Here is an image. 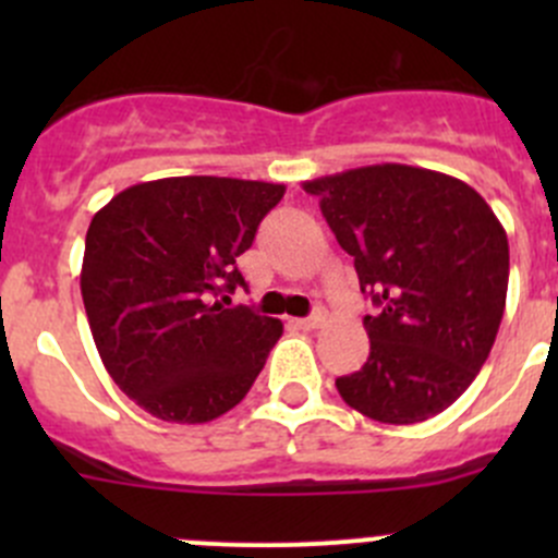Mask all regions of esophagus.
Segmentation results:
<instances>
[{"label": "esophagus", "mask_w": 558, "mask_h": 558, "mask_svg": "<svg viewBox=\"0 0 558 558\" xmlns=\"http://www.w3.org/2000/svg\"><path fill=\"white\" fill-rule=\"evenodd\" d=\"M324 320H326V313L315 311L313 315H307V318H296V320H291V324L300 326V329H305V331H311V329H318V326H324Z\"/></svg>", "instance_id": "1"}]
</instances>
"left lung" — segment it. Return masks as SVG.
<instances>
[{
    "instance_id": "obj_1",
    "label": "left lung",
    "mask_w": 558,
    "mask_h": 558,
    "mask_svg": "<svg viewBox=\"0 0 558 558\" xmlns=\"http://www.w3.org/2000/svg\"><path fill=\"white\" fill-rule=\"evenodd\" d=\"M353 256L369 356L337 378L340 397L380 424L451 408L486 364L508 296V234L475 189L435 170L373 165L307 180Z\"/></svg>"
}]
</instances>
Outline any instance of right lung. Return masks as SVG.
Segmentation results:
<instances>
[{"mask_svg": "<svg viewBox=\"0 0 558 558\" xmlns=\"http://www.w3.org/2000/svg\"><path fill=\"white\" fill-rule=\"evenodd\" d=\"M286 185L185 174L137 183L92 218L81 269L88 326L116 386L170 424L243 402L283 324L223 307L238 256Z\"/></svg>", "mask_w": 558, "mask_h": 558, "instance_id": "right-lung-1", "label": "right lung"}]
</instances>
